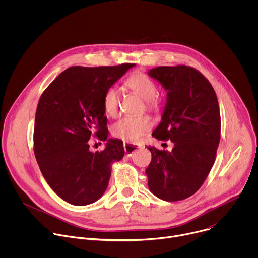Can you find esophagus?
<instances>
[{
    "label": "esophagus",
    "mask_w": 258,
    "mask_h": 258,
    "mask_svg": "<svg viewBox=\"0 0 258 258\" xmlns=\"http://www.w3.org/2000/svg\"><path fill=\"white\" fill-rule=\"evenodd\" d=\"M139 148H140V146L136 145V144H130V143H124L123 144V149H124V152L127 156H132L133 153L136 152Z\"/></svg>",
    "instance_id": "34e87169"
}]
</instances>
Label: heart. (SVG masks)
<instances>
[{
  "label": "heart",
  "instance_id": "b5f03b06",
  "mask_svg": "<svg viewBox=\"0 0 258 258\" xmlns=\"http://www.w3.org/2000/svg\"><path fill=\"white\" fill-rule=\"evenodd\" d=\"M125 87L134 94L145 100L149 110H157L159 101L154 96L156 93L155 83L145 73L137 72L125 81ZM103 107L105 113L114 117L119 109V94L115 88H109L103 96ZM152 127V121L148 116L125 117L117 121L112 127V135L126 143L135 144L141 141L147 132Z\"/></svg>",
  "mask_w": 258,
  "mask_h": 258
}]
</instances>
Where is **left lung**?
<instances>
[{"mask_svg":"<svg viewBox=\"0 0 258 258\" xmlns=\"http://www.w3.org/2000/svg\"><path fill=\"white\" fill-rule=\"evenodd\" d=\"M148 76L167 92L161 121L152 136L173 143L170 152L148 147L152 154L146 169L148 187L164 201H179L199 190L214 163L220 139L218 101L208 80L193 67L159 66Z\"/></svg>","mask_w":258,"mask_h":258,"instance_id":"1","label":"left lung"}]
</instances>
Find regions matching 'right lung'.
<instances>
[{"label": "right lung", "mask_w": 258, "mask_h": 258, "mask_svg": "<svg viewBox=\"0 0 258 258\" xmlns=\"http://www.w3.org/2000/svg\"><path fill=\"white\" fill-rule=\"evenodd\" d=\"M135 65L69 67L41 96L33 132L34 155L51 189L72 205L100 199L112 163L123 158V143L108 139L103 96ZM93 132L106 141L101 153L89 151L87 141Z\"/></svg>", "instance_id": "1"}]
</instances>
